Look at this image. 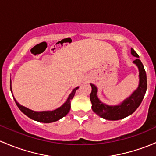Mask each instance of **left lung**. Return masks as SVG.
Masks as SVG:
<instances>
[{"label": "left lung", "mask_w": 156, "mask_h": 156, "mask_svg": "<svg viewBox=\"0 0 156 156\" xmlns=\"http://www.w3.org/2000/svg\"><path fill=\"white\" fill-rule=\"evenodd\" d=\"M131 52L132 55L137 57L133 62L137 65L139 70V86L131 95L124 100L122 103L115 106H109L104 104L98 98L97 87L91 83V92L90 94V100L92 104V110L99 116L107 120L122 119L132 114L141 104L145 95L147 89V73L142 62L138 58L139 55L137 52L132 48Z\"/></svg>", "instance_id": "obj_1"}]
</instances>
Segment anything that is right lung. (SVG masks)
Returning <instances> with one entry per match:
<instances>
[{
  "instance_id": "add662e5",
  "label": "right lung",
  "mask_w": 156,
  "mask_h": 156,
  "mask_svg": "<svg viewBox=\"0 0 156 156\" xmlns=\"http://www.w3.org/2000/svg\"><path fill=\"white\" fill-rule=\"evenodd\" d=\"M79 89V87L75 88L72 91L70 95L67 98V101H65V104L60 107H58L56 110H52V111H34V110H30V109L27 108V107H24V106L19 104L15 98L13 97L14 101H15L17 107H19V110L22 112L24 114L29 117L31 119L35 120L37 122H40L43 123H50L56 122L59 120L60 119L63 118L64 116L67 115L69 113L70 109V101L73 99V96H74L75 92ZM10 91L12 92V88H11V82H10Z\"/></svg>"
}]
</instances>
